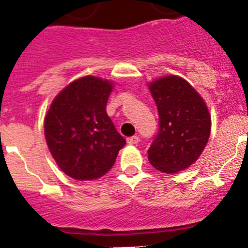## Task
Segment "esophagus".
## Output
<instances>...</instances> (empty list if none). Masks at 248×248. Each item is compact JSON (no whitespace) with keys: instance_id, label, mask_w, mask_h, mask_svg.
I'll use <instances>...</instances> for the list:
<instances>
[{"instance_id":"1","label":"esophagus","mask_w":248,"mask_h":248,"mask_svg":"<svg viewBox=\"0 0 248 248\" xmlns=\"http://www.w3.org/2000/svg\"><path fill=\"white\" fill-rule=\"evenodd\" d=\"M126 141H128V144H130V145H137L140 141V138L138 137V135H133V137H129L128 139H126Z\"/></svg>"}]
</instances>
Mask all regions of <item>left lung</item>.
I'll list each match as a JSON object with an SVG mask.
<instances>
[{"label": "left lung", "mask_w": 248, "mask_h": 248, "mask_svg": "<svg viewBox=\"0 0 248 248\" xmlns=\"http://www.w3.org/2000/svg\"><path fill=\"white\" fill-rule=\"evenodd\" d=\"M159 113V129L148 150L156 170L174 174L199 159L209 141L211 117L200 94L185 79L163 77L149 84Z\"/></svg>", "instance_id": "left-lung-1"}]
</instances>
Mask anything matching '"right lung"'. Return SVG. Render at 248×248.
I'll list each match as a JSON object with an SVG mask.
<instances>
[{"instance_id":"1","label":"right lung","mask_w":248,"mask_h":248,"mask_svg":"<svg viewBox=\"0 0 248 248\" xmlns=\"http://www.w3.org/2000/svg\"><path fill=\"white\" fill-rule=\"evenodd\" d=\"M111 89L109 80L83 77L54 98L46 115L50 154L61 170L77 180H94L107 174L125 145L105 111Z\"/></svg>"}]
</instances>
